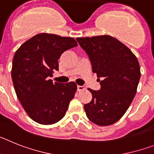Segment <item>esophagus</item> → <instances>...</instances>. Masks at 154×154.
<instances>
[{"mask_svg":"<svg viewBox=\"0 0 154 154\" xmlns=\"http://www.w3.org/2000/svg\"><path fill=\"white\" fill-rule=\"evenodd\" d=\"M77 89H78V91H82L85 90V88L84 86H82V85H78L77 86Z\"/></svg>","mask_w":154,"mask_h":154,"instance_id":"1","label":"esophagus"}]
</instances>
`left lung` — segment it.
<instances>
[{"mask_svg": "<svg viewBox=\"0 0 154 154\" xmlns=\"http://www.w3.org/2000/svg\"><path fill=\"white\" fill-rule=\"evenodd\" d=\"M89 55L92 72L101 78V89H89L90 103L84 105L87 117L98 126H109L122 118L137 93L140 68L124 44L109 35L77 38Z\"/></svg>", "mask_w": 154, "mask_h": 154, "instance_id": "obj_1", "label": "left lung"}]
</instances>
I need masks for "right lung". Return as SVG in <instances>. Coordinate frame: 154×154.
Instances as JSON below:
<instances>
[{
    "label": "right lung",
    "instance_id": "right-lung-1",
    "mask_svg": "<svg viewBox=\"0 0 154 154\" xmlns=\"http://www.w3.org/2000/svg\"><path fill=\"white\" fill-rule=\"evenodd\" d=\"M78 45L72 38L41 33L20 46L14 55L11 78L17 97L31 119L43 125L64 117L77 85L74 82L53 83L64 51Z\"/></svg>",
    "mask_w": 154,
    "mask_h": 154
}]
</instances>
